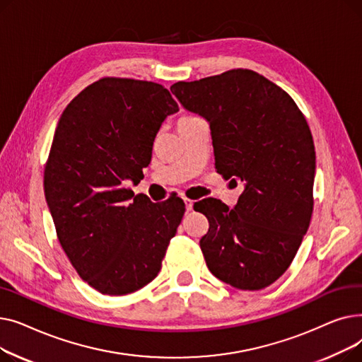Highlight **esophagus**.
I'll list each match as a JSON object with an SVG mask.
<instances>
[{
    "instance_id": "obj_1",
    "label": "esophagus",
    "mask_w": 362,
    "mask_h": 362,
    "mask_svg": "<svg viewBox=\"0 0 362 362\" xmlns=\"http://www.w3.org/2000/svg\"><path fill=\"white\" fill-rule=\"evenodd\" d=\"M183 201H185L186 211H192V208H194V201H192V199H189V198H185Z\"/></svg>"
}]
</instances>
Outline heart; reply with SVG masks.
Segmentation results:
<instances>
[{"label":"heart","mask_w":362,"mask_h":362,"mask_svg":"<svg viewBox=\"0 0 362 362\" xmlns=\"http://www.w3.org/2000/svg\"><path fill=\"white\" fill-rule=\"evenodd\" d=\"M195 119H198V117H194V116H185V117H182L179 122H189V120H195Z\"/></svg>","instance_id":"heart-1"}]
</instances>
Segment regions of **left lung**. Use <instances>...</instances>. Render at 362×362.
Segmentation results:
<instances>
[{
    "label": "left lung",
    "instance_id": "left-lung-1",
    "mask_svg": "<svg viewBox=\"0 0 362 362\" xmlns=\"http://www.w3.org/2000/svg\"><path fill=\"white\" fill-rule=\"evenodd\" d=\"M170 90L210 123L217 173L245 182L233 210L220 202L195 210L210 223L199 240L206 267L236 289L270 286L311 221L315 151L305 117L288 92L248 69Z\"/></svg>",
    "mask_w": 362,
    "mask_h": 362
}]
</instances>
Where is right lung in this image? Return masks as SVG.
Listing matches in <instances>:
<instances>
[{
	"label": "right lung",
	"mask_w": 362,
	"mask_h": 362,
	"mask_svg": "<svg viewBox=\"0 0 362 362\" xmlns=\"http://www.w3.org/2000/svg\"><path fill=\"white\" fill-rule=\"evenodd\" d=\"M177 111L160 83L103 78L70 101L57 124L47 204L74 270L103 295H127L154 280L182 221L180 198L156 205L124 187L141 182L161 123Z\"/></svg>",
	"instance_id": "obj_1"
}]
</instances>
